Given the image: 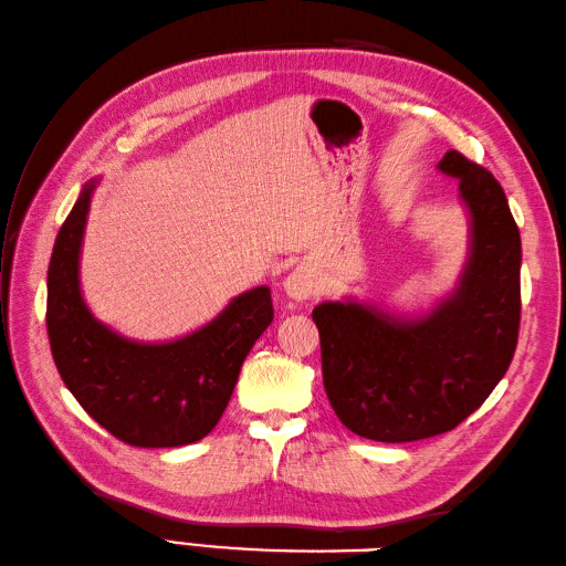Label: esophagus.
Wrapping results in <instances>:
<instances>
[{"label":"esophagus","mask_w":566,"mask_h":566,"mask_svg":"<svg viewBox=\"0 0 566 566\" xmlns=\"http://www.w3.org/2000/svg\"><path fill=\"white\" fill-rule=\"evenodd\" d=\"M318 274H315L311 265L294 268L284 280V292L292 301H308L311 296L318 294Z\"/></svg>","instance_id":"esophagus-1"}]
</instances>
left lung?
<instances>
[{"label": "left lung", "mask_w": 566, "mask_h": 566, "mask_svg": "<svg viewBox=\"0 0 566 566\" xmlns=\"http://www.w3.org/2000/svg\"><path fill=\"white\" fill-rule=\"evenodd\" d=\"M437 168L458 180L470 219L451 292L419 315L352 296L313 308L327 400L339 422L371 441L451 431L488 400L516 352L521 235L506 195L490 170L453 149Z\"/></svg>", "instance_id": "8db88e82"}]
</instances>
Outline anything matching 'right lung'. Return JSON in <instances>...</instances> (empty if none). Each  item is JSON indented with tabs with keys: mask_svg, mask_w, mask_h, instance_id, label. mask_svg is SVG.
<instances>
[{
	"mask_svg": "<svg viewBox=\"0 0 566 566\" xmlns=\"http://www.w3.org/2000/svg\"><path fill=\"white\" fill-rule=\"evenodd\" d=\"M98 178L78 192L48 268L52 359L76 402L115 439L174 449L217 427L243 359L272 323L270 286L248 289L214 321L170 343H137L101 323L82 296L78 260Z\"/></svg>",
	"mask_w": 566,
	"mask_h": 566,
	"instance_id": "obj_1",
	"label": "right lung"
}]
</instances>
